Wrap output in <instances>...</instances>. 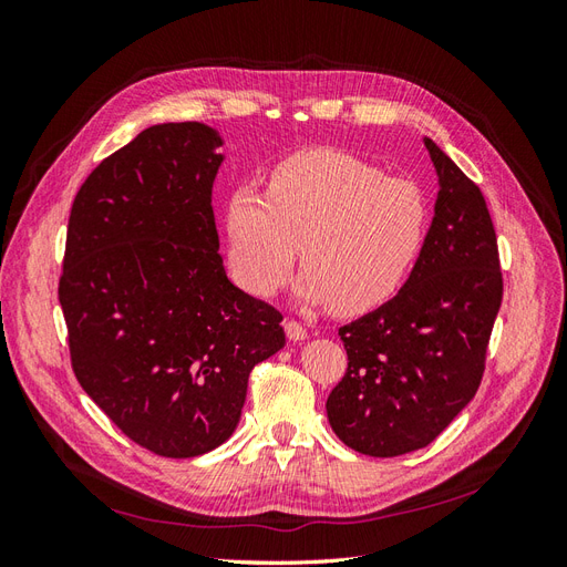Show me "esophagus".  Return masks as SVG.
<instances>
[{"instance_id":"obj_1","label":"esophagus","mask_w":567,"mask_h":567,"mask_svg":"<svg viewBox=\"0 0 567 567\" xmlns=\"http://www.w3.org/2000/svg\"><path fill=\"white\" fill-rule=\"evenodd\" d=\"M286 336H288V340L300 342V340L307 338V329H305V326H302L300 321L288 319V321H286Z\"/></svg>"}]
</instances>
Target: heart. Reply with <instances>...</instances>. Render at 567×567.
<instances>
[{
  "label": "heart",
  "mask_w": 567,
  "mask_h": 567,
  "mask_svg": "<svg viewBox=\"0 0 567 567\" xmlns=\"http://www.w3.org/2000/svg\"><path fill=\"white\" fill-rule=\"evenodd\" d=\"M427 200L402 177L336 148L302 151L274 165L267 192L236 186L227 200L231 279L269 298L302 274L298 298L362 315L388 302L425 244Z\"/></svg>",
  "instance_id": "b5f03b06"
}]
</instances>
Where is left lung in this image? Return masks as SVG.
Masks as SVG:
<instances>
[{
	"mask_svg": "<svg viewBox=\"0 0 567 567\" xmlns=\"http://www.w3.org/2000/svg\"><path fill=\"white\" fill-rule=\"evenodd\" d=\"M433 225L400 293L338 336L348 371L326 400L333 433L367 456L423 450L480 388L504 279L487 203L433 140Z\"/></svg>",
	"mask_w": 567,
	"mask_h": 567,
	"instance_id": "8db88e82",
	"label": "left lung"
}]
</instances>
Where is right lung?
I'll return each instance as SVG.
<instances>
[{"label":"right lung","mask_w":567,"mask_h":567,"mask_svg":"<svg viewBox=\"0 0 567 567\" xmlns=\"http://www.w3.org/2000/svg\"><path fill=\"white\" fill-rule=\"evenodd\" d=\"M203 123L140 132L84 179L68 219L59 300L82 390L140 447L192 458L229 440L284 317L221 265Z\"/></svg>","instance_id":"right-lung-1"}]
</instances>
